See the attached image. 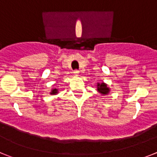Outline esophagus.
Wrapping results in <instances>:
<instances>
[{"label": "esophagus", "instance_id": "34e87169", "mask_svg": "<svg viewBox=\"0 0 157 157\" xmlns=\"http://www.w3.org/2000/svg\"><path fill=\"white\" fill-rule=\"evenodd\" d=\"M79 72H80V71H79V70H75L74 72H73V73H74V75L77 76V75L79 74Z\"/></svg>", "mask_w": 157, "mask_h": 157}]
</instances>
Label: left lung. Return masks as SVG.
I'll use <instances>...</instances> for the list:
<instances>
[{"label":"left lung","instance_id":"8db88e82","mask_svg":"<svg viewBox=\"0 0 157 157\" xmlns=\"http://www.w3.org/2000/svg\"><path fill=\"white\" fill-rule=\"evenodd\" d=\"M97 91L102 95H107L109 94L110 89L109 87H107V85L105 83L102 82L97 84Z\"/></svg>","mask_w":157,"mask_h":157}]
</instances>
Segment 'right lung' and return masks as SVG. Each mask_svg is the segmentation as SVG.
I'll use <instances>...</instances> for the list:
<instances>
[{
  "mask_svg": "<svg viewBox=\"0 0 157 157\" xmlns=\"http://www.w3.org/2000/svg\"><path fill=\"white\" fill-rule=\"evenodd\" d=\"M56 93H58V89H52V91H51V93H50V94L56 95Z\"/></svg>",
  "mask_w": 157,
  "mask_h": 157,
  "instance_id": "right-lung-1",
  "label": "right lung"
}]
</instances>
